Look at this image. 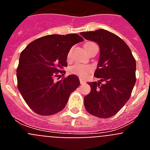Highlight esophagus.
Returning <instances> with one entry per match:
<instances>
[{"mask_svg": "<svg viewBox=\"0 0 150 150\" xmlns=\"http://www.w3.org/2000/svg\"><path fill=\"white\" fill-rule=\"evenodd\" d=\"M79 82H80V83H81L82 85H83L86 83V81H85L83 79H82V78H79Z\"/></svg>", "mask_w": 150, "mask_h": 150, "instance_id": "1", "label": "esophagus"}]
</instances>
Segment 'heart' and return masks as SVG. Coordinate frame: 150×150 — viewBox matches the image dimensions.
<instances>
[{"label":"heart","instance_id":"heart-1","mask_svg":"<svg viewBox=\"0 0 150 150\" xmlns=\"http://www.w3.org/2000/svg\"><path fill=\"white\" fill-rule=\"evenodd\" d=\"M94 46H97L95 43H92V42H87L84 44V48L85 50H86V52H88L89 51L90 49ZM71 50L69 51V52L67 53V60H70L71 59ZM91 71V67L90 66L88 65H84V64H75L72 67H70L69 69V71L70 73L72 74H75V75H77V76H81V77H84V76H87Z\"/></svg>","mask_w":150,"mask_h":150}]
</instances>
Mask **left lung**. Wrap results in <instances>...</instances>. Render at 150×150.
I'll return each instance as SVG.
<instances>
[{
    "label": "left lung",
    "mask_w": 150,
    "mask_h": 150,
    "mask_svg": "<svg viewBox=\"0 0 150 150\" xmlns=\"http://www.w3.org/2000/svg\"><path fill=\"white\" fill-rule=\"evenodd\" d=\"M80 34L100 47L94 75L100 78V82L88 83L91 91L84 97L85 107L93 116L110 118L122 108L132 95L136 83V61L128 45L112 32L98 29Z\"/></svg>",
    "instance_id": "left-lung-1"
}]
</instances>
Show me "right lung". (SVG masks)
I'll list each match as a JSON object with an SVG mask.
<instances>
[{"instance_id":"right-lung-1","label":"right lung","mask_w":150,"mask_h":150,"mask_svg":"<svg viewBox=\"0 0 150 150\" xmlns=\"http://www.w3.org/2000/svg\"><path fill=\"white\" fill-rule=\"evenodd\" d=\"M83 38L76 34H51L35 40L21 52L17 67L18 89L34 112L51 116L64 108L71 92L79 86V78L69 75L54 78L67 67V53Z\"/></svg>"}]
</instances>
